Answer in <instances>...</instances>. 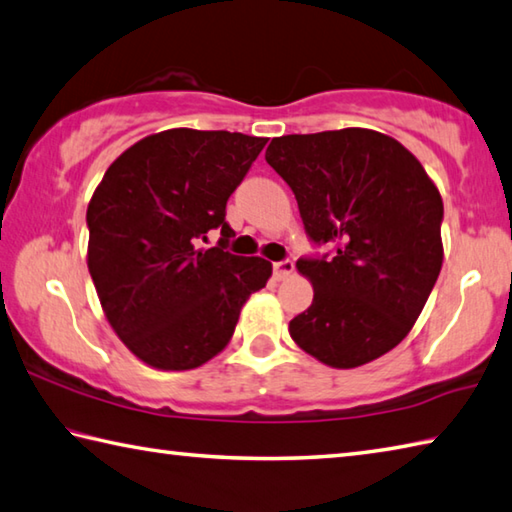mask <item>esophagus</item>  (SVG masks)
Returning <instances> with one entry per match:
<instances>
[{
	"label": "esophagus",
	"instance_id": "obj_1",
	"mask_svg": "<svg viewBox=\"0 0 512 512\" xmlns=\"http://www.w3.org/2000/svg\"><path fill=\"white\" fill-rule=\"evenodd\" d=\"M293 271H295V264L291 262V259H282V262H275L273 264L275 280H286V277L291 275Z\"/></svg>",
	"mask_w": 512,
	"mask_h": 512
}]
</instances>
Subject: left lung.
<instances>
[{"label":"left lung","instance_id":"obj_1","mask_svg":"<svg viewBox=\"0 0 512 512\" xmlns=\"http://www.w3.org/2000/svg\"><path fill=\"white\" fill-rule=\"evenodd\" d=\"M266 161L293 190L311 244L333 248L297 259L313 302L288 333L329 367L380 358L410 333L441 273L439 190L374 129L273 138Z\"/></svg>","mask_w":512,"mask_h":512}]
</instances>
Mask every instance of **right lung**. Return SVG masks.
Masks as SVG:
<instances>
[{
  "mask_svg": "<svg viewBox=\"0 0 512 512\" xmlns=\"http://www.w3.org/2000/svg\"><path fill=\"white\" fill-rule=\"evenodd\" d=\"M239 132L167 129L109 165L87 208L89 273L118 338L147 365L194 369L228 345L273 273L228 250L226 203L264 150ZM222 237L201 249L212 231Z\"/></svg>",
  "mask_w": 512,
  "mask_h": 512,
  "instance_id": "add662e5",
  "label": "right lung"
}]
</instances>
